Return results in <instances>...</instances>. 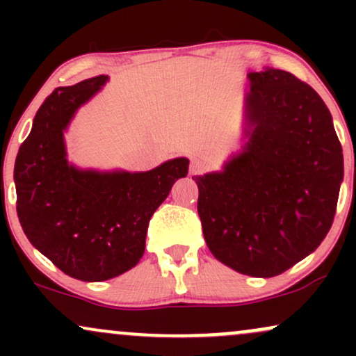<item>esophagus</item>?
<instances>
[{"label":"esophagus","instance_id":"obj_1","mask_svg":"<svg viewBox=\"0 0 356 356\" xmlns=\"http://www.w3.org/2000/svg\"><path fill=\"white\" fill-rule=\"evenodd\" d=\"M207 169V161H204V159H192L191 161V174L192 175H197V174H202L204 170Z\"/></svg>","mask_w":356,"mask_h":356}]
</instances>
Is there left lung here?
<instances>
[{
  "label": "left lung",
  "instance_id": "8db88e82",
  "mask_svg": "<svg viewBox=\"0 0 356 356\" xmlns=\"http://www.w3.org/2000/svg\"><path fill=\"white\" fill-rule=\"evenodd\" d=\"M239 152L192 177L204 239L241 275L273 277L321 244L343 181V154L325 102L295 75L248 73Z\"/></svg>",
  "mask_w": 356,
  "mask_h": 356
}]
</instances>
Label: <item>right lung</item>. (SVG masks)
<instances>
[{
    "mask_svg": "<svg viewBox=\"0 0 356 356\" xmlns=\"http://www.w3.org/2000/svg\"><path fill=\"white\" fill-rule=\"evenodd\" d=\"M107 81L100 75L53 90L15 162L16 212L26 238L65 275L90 283L136 266L150 218L189 170L186 157L147 172H104L68 162L65 132Z\"/></svg>",
    "mask_w": 356,
    "mask_h": 356,
    "instance_id": "obj_1",
    "label": "right lung"
}]
</instances>
